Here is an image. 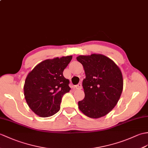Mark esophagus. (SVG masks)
Returning <instances> with one entry per match:
<instances>
[{
	"mask_svg": "<svg viewBox=\"0 0 148 148\" xmlns=\"http://www.w3.org/2000/svg\"><path fill=\"white\" fill-rule=\"evenodd\" d=\"M75 88L76 89V90H81V89H82V85L81 83L77 84L76 86H75Z\"/></svg>",
	"mask_w": 148,
	"mask_h": 148,
	"instance_id": "1",
	"label": "esophagus"
}]
</instances>
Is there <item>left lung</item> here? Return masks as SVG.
Masks as SVG:
<instances>
[{"label":"left lung","mask_w":148,"mask_h":148,"mask_svg":"<svg viewBox=\"0 0 148 148\" xmlns=\"http://www.w3.org/2000/svg\"><path fill=\"white\" fill-rule=\"evenodd\" d=\"M86 78L82 81L84 98L78 102L80 110L90 118L103 116L115 107L123 90L120 68L110 58L101 54L79 56Z\"/></svg>","instance_id":"obj_1"}]
</instances>
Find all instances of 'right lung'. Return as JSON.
Wrapping results in <instances>:
<instances>
[{"label": "right lung", "mask_w": 148, "mask_h": 148, "mask_svg": "<svg viewBox=\"0 0 148 148\" xmlns=\"http://www.w3.org/2000/svg\"><path fill=\"white\" fill-rule=\"evenodd\" d=\"M73 56L42 61L29 72L24 85L25 98L31 110L41 117L52 116L59 111L62 98L69 92V80L63 71Z\"/></svg>", "instance_id": "obj_1"}]
</instances>
